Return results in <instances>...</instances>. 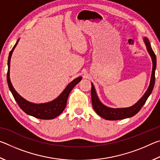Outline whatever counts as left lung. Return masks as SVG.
Segmentation results:
<instances>
[{"label":"left lung","mask_w":160,"mask_h":160,"mask_svg":"<svg viewBox=\"0 0 160 160\" xmlns=\"http://www.w3.org/2000/svg\"><path fill=\"white\" fill-rule=\"evenodd\" d=\"M144 39L148 53H150L152 60V71L150 84L148 90L146 91L144 95L142 97V98L140 99L136 104H135L133 106L128 108H123V109H112V108L105 107L104 104H102V103L100 102L98 97L97 96L94 87L93 85V84L92 83V107L94 111H95L97 114L99 115L101 117L107 119V120L115 121L121 120V119L133 116L141 109V108L142 107L143 105L145 104L146 101H147L148 97L150 95L152 91L154 88V85H155V69L157 66V59L155 54L154 53L152 48L151 47L150 43L149 42L148 39L145 37Z\"/></svg>","instance_id":"1"}]
</instances>
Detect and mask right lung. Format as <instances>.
<instances>
[{
	"instance_id": "right-lung-1",
	"label": "right lung",
	"mask_w": 160,
	"mask_h": 160,
	"mask_svg": "<svg viewBox=\"0 0 160 160\" xmlns=\"http://www.w3.org/2000/svg\"><path fill=\"white\" fill-rule=\"evenodd\" d=\"M18 41L16 43L12 49L10 51L8 56V69L7 72V81L8 85L10 90L11 91L13 97L15 101L17 102L19 107L20 109L25 112L28 114L34 116L35 118L39 119H52L56 118V116L60 115L63 112V111L66 108L67 104V99L70 92L72 90V88L77 85L82 79V78L79 77L72 80L68 85L66 87L65 90L63 92L60 96L57 99H56L53 101L46 103V104H33V103L29 102L22 98L20 94H18L17 92L13 88L11 82L10 80V58H11L12 51L17 45Z\"/></svg>"
}]
</instances>
